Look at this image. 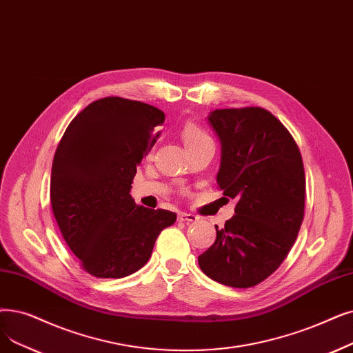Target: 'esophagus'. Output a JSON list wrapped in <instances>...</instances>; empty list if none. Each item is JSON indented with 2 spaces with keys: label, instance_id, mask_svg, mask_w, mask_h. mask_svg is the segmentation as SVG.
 Instances as JSON below:
<instances>
[{
  "label": "esophagus",
  "instance_id": "1",
  "mask_svg": "<svg viewBox=\"0 0 353 353\" xmlns=\"http://www.w3.org/2000/svg\"><path fill=\"white\" fill-rule=\"evenodd\" d=\"M177 219H179L180 222H196V221H197V216H196V214H192V213L180 212Z\"/></svg>",
  "mask_w": 353,
  "mask_h": 353
}]
</instances>
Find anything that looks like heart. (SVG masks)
<instances>
[{"label":"heart","mask_w":353,"mask_h":353,"mask_svg":"<svg viewBox=\"0 0 353 353\" xmlns=\"http://www.w3.org/2000/svg\"><path fill=\"white\" fill-rule=\"evenodd\" d=\"M181 137L186 147L210 140L209 135L201 127L193 124V122H188V124H185V127L181 130Z\"/></svg>","instance_id":"obj_1"}]
</instances>
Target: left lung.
Segmentation results:
<instances>
[{
  "label": "left lung",
  "instance_id": "1",
  "mask_svg": "<svg viewBox=\"0 0 353 353\" xmlns=\"http://www.w3.org/2000/svg\"><path fill=\"white\" fill-rule=\"evenodd\" d=\"M221 141L216 176L235 214L216 225V239L199 267L221 284L248 288L277 270L304 216L305 179L300 150L281 122L263 108L216 110L208 117Z\"/></svg>",
  "mask_w": 353,
  "mask_h": 353
}]
</instances>
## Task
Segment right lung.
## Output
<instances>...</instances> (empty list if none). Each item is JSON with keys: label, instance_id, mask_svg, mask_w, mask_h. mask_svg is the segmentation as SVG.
Listing matches in <instances>:
<instances>
[{"label": "right lung", "instance_id": "right-lung-1", "mask_svg": "<svg viewBox=\"0 0 353 353\" xmlns=\"http://www.w3.org/2000/svg\"><path fill=\"white\" fill-rule=\"evenodd\" d=\"M164 112L118 97L89 103L60 140L52 165L50 202L66 243L83 270L122 279L147 264L176 213L137 205V164L160 137Z\"/></svg>", "mask_w": 353, "mask_h": 353}]
</instances>
